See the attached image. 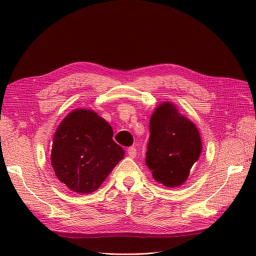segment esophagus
Instances as JSON below:
<instances>
[{
  "label": "esophagus",
  "instance_id": "obj_1",
  "mask_svg": "<svg viewBox=\"0 0 256 256\" xmlns=\"http://www.w3.org/2000/svg\"><path fill=\"white\" fill-rule=\"evenodd\" d=\"M128 154L130 157H132V158H134L135 156H136V148H128Z\"/></svg>",
  "mask_w": 256,
  "mask_h": 256
}]
</instances>
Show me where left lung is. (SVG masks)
Segmentation results:
<instances>
[{
  "label": "left lung",
  "instance_id": "obj_1",
  "mask_svg": "<svg viewBox=\"0 0 256 256\" xmlns=\"http://www.w3.org/2000/svg\"><path fill=\"white\" fill-rule=\"evenodd\" d=\"M150 132L145 162L154 180L168 188L180 187L202 152L198 128L175 103L162 101L150 116Z\"/></svg>",
  "mask_w": 256,
  "mask_h": 256
}]
</instances>
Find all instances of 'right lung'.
Returning a JSON list of instances; mask_svg holds the SVG:
<instances>
[{"mask_svg": "<svg viewBox=\"0 0 256 256\" xmlns=\"http://www.w3.org/2000/svg\"><path fill=\"white\" fill-rule=\"evenodd\" d=\"M112 136L111 125L96 111L69 112L52 138L50 162L58 180L77 194L99 189L124 158V150Z\"/></svg>", "mask_w": 256, "mask_h": 256, "instance_id": "right-lung-1", "label": "right lung"}]
</instances>
